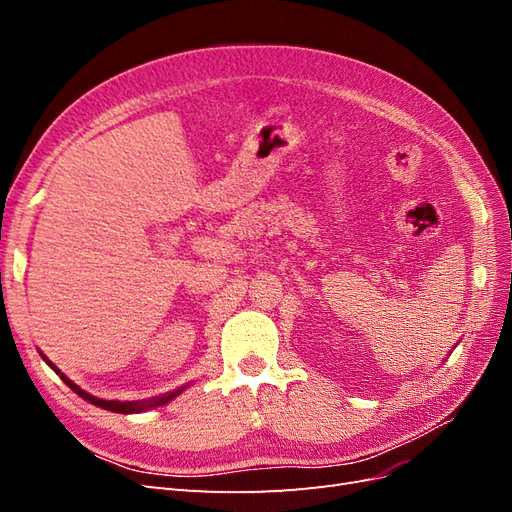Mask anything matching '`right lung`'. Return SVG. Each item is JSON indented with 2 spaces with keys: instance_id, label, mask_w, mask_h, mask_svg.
I'll return each mask as SVG.
<instances>
[{
  "instance_id": "1",
  "label": "right lung",
  "mask_w": 512,
  "mask_h": 512,
  "mask_svg": "<svg viewBox=\"0 0 512 512\" xmlns=\"http://www.w3.org/2000/svg\"><path fill=\"white\" fill-rule=\"evenodd\" d=\"M42 359L46 361V356H42ZM49 363L57 374H59V369L51 363V361H46ZM61 376V380H64L70 389L79 395V397H83V399H87L89 404H94V406H98V408H104V410H111V412H119V414H136V412H145V410H149V408H156V406H164V404H168L170 399H175L185 386H181V389H177V391H170V393H164V395H158V397H151V399H145V401H108V399H100V397H94V395H89L87 391H83L81 386H76L72 380H68L64 374H59Z\"/></svg>"
}]
</instances>
